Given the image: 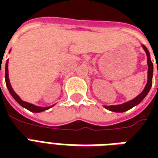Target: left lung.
Returning <instances> with one entry per match:
<instances>
[{"instance_id":"1","label":"left lung","mask_w":158,"mask_h":158,"mask_svg":"<svg viewBox=\"0 0 158 158\" xmlns=\"http://www.w3.org/2000/svg\"><path fill=\"white\" fill-rule=\"evenodd\" d=\"M143 49L145 50V52L146 53V56H147V65H148V75H147V83H146V85L145 87V89H143V91L139 96H137L135 98H134L131 101L129 102H127L125 103H123V104H120V105H114V106H104V107L106 109H108L109 111H112V112H116V113H123V112H126L128 110L131 109L132 107H134L135 106H137L139 103L141 102L145 97L146 96V95L148 94V92L151 89V87L152 85V76H153V63L151 60V56H150V52L149 51L147 50L146 46L144 45H142ZM158 73V72H157Z\"/></svg>"}]
</instances>
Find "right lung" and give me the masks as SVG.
<instances>
[{"instance_id": "add662e5", "label": "right lung", "mask_w": 158, "mask_h": 158, "mask_svg": "<svg viewBox=\"0 0 158 158\" xmlns=\"http://www.w3.org/2000/svg\"><path fill=\"white\" fill-rule=\"evenodd\" d=\"M1 70V69H0ZM5 79H6V87H7V89H8L9 92L10 94L12 95V97L14 98V99L18 102L23 106V107H24L26 109H28L30 112H32V113H40V112H43V111H45V110L49 109V108H51L52 106H53V105L51 106H48V107H43V106H35V105H33L31 103L29 102H23V100L20 99V97H19L17 94L15 93V91L13 90V89L12 88V85H11V84H10V81H9V77H8V60L6 61V68H5Z\"/></svg>"}]
</instances>
